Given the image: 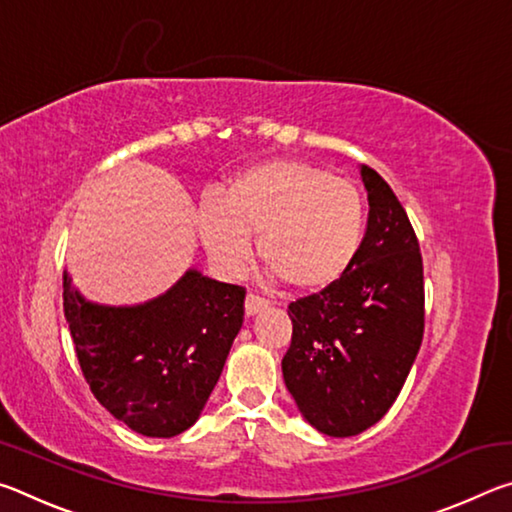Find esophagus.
<instances>
[{"instance_id":"obj_1","label":"esophagus","mask_w":512,"mask_h":512,"mask_svg":"<svg viewBox=\"0 0 512 512\" xmlns=\"http://www.w3.org/2000/svg\"><path fill=\"white\" fill-rule=\"evenodd\" d=\"M266 307H268V302L264 298L253 296V293H248L246 296V314L248 316H255V314H259V311H264Z\"/></svg>"}]
</instances>
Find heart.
Wrapping results in <instances>:
<instances>
[{
    "instance_id": "1",
    "label": "heart",
    "mask_w": 512,
    "mask_h": 512,
    "mask_svg": "<svg viewBox=\"0 0 512 512\" xmlns=\"http://www.w3.org/2000/svg\"><path fill=\"white\" fill-rule=\"evenodd\" d=\"M363 201L343 178L300 160H268L244 169L198 210V237L210 262L235 273L250 237L273 280L293 291H325L350 271L363 239Z\"/></svg>"
}]
</instances>
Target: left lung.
<instances>
[{
	"instance_id": "obj_1",
	"label": "left lung",
	"mask_w": 512,
	"mask_h": 512,
	"mask_svg": "<svg viewBox=\"0 0 512 512\" xmlns=\"http://www.w3.org/2000/svg\"><path fill=\"white\" fill-rule=\"evenodd\" d=\"M359 173L370 205L359 255L332 287L291 302L282 359L302 418L334 438L384 418L424 332L422 255L409 216L375 169L361 164Z\"/></svg>"
}]
</instances>
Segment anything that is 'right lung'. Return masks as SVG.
<instances>
[{
	"label": "right lung",
	"mask_w": 512,
	"mask_h": 512,
	"mask_svg": "<svg viewBox=\"0 0 512 512\" xmlns=\"http://www.w3.org/2000/svg\"><path fill=\"white\" fill-rule=\"evenodd\" d=\"M246 289L196 268L142 305L90 302L63 273V307L85 381L142 436L173 438L198 420L244 323Z\"/></svg>",
	"instance_id": "obj_1"
}]
</instances>
